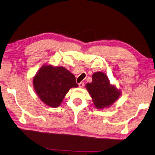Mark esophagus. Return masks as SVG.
Here are the masks:
<instances>
[{"mask_svg":"<svg viewBox=\"0 0 155 155\" xmlns=\"http://www.w3.org/2000/svg\"><path fill=\"white\" fill-rule=\"evenodd\" d=\"M78 85H79V87L82 88L84 86V82H80V83H79V84H78Z\"/></svg>","mask_w":155,"mask_h":155,"instance_id":"obj_1","label":"esophagus"}]
</instances>
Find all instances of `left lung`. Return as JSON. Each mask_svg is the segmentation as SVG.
<instances>
[{
	"label": "left lung",
	"mask_w": 155,
	"mask_h": 155,
	"mask_svg": "<svg viewBox=\"0 0 155 155\" xmlns=\"http://www.w3.org/2000/svg\"><path fill=\"white\" fill-rule=\"evenodd\" d=\"M85 87L91 95L94 105L97 109H103L111 105L120 96L121 91L111 84L107 76L102 72L94 73L92 82Z\"/></svg>",
	"instance_id": "obj_1"
}]
</instances>
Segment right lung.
Returning a JSON list of instances; mask_svg holds the SVG:
<instances>
[{"mask_svg": "<svg viewBox=\"0 0 155 155\" xmlns=\"http://www.w3.org/2000/svg\"><path fill=\"white\" fill-rule=\"evenodd\" d=\"M33 87L44 103L51 107H58L71 88L78 85L75 75L66 68L44 65L33 78Z\"/></svg>", "mask_w": 155, "mask_h": 155, "instance_id": "obj_1", "label": "right lung"}]
</instances>
